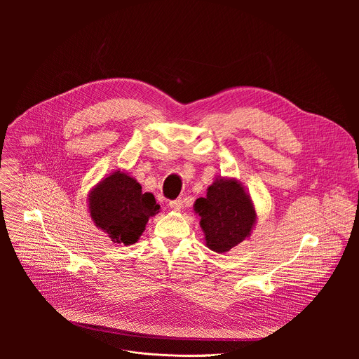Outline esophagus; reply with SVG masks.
<instances>
[{"instance_id": "1", "label": "esophagus", "mask_w": 359, "mask_h": 359, "mask_svg": "<svg viewBox=\"0 0 359 359\" xmlns=\"http://www.w3.org/2000/svg\"><path fill=\"white\" fill-rule=\"evenodd\" d=\"M169 206H170V209H172V210H175V212H180V210H182V208H183V201H182V198L172 200V201L169 203Z\"/></svg>"}]
</instances>
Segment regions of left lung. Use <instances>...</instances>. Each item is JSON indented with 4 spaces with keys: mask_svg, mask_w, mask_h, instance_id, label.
<instances>
[{
    "mask_svg": "<svg viewBox=\"0 0 359 359\" xmlns=\"http://www.w3.org/2000/svg\"><path fill=\"white\" fill-rule=\"evenodd\" d=\"M194 212L206 245L219 254L248 238L257 219L250 194L234 177L216 179L206 197L194 201Z\"/></svg>",
    "mask_w": 359,
    "mask_h": 359,
    "instance_id": "1",
    "label": "left lung"
}]
</instances>
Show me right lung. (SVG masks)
I'll return each mask as SVG.
<instances>
[{
	"label": "right lung",
	"instance_id": "add662e5",
	"mask_svg": "<svg viewBox=\"0 0 359 359\" xmlns=\"http://www.w3.org/2000/svg\"><path fill=\"white\" fill-rule=\"evenodd\" d=\"M89 215L97 229L116 244H135L146 229L150 217L161 206L151 193L122 170L102 179L88 194Z\"/></svg>",
	"mask_w": 359,
	"mask_h": 359
}]
</instances>
